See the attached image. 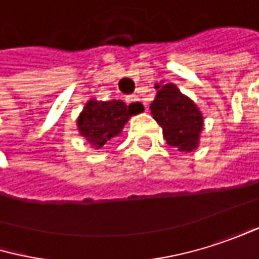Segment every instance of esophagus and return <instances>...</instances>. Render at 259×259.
Returning a JSON list of instances; mask_svg holds the SVG:
<instances>
[{"label":"esophagus","instance_id":"obj_1","mask_svg":"<svg viewBox=\"0 0 259 259\" xmlns=\"http://www.w3.org/2000/svg\"><path fill=\"white\" fill-rule=\"evenodd\" d=\"M125 101H127V104H131V106H135V107H143V109H146L147 110V104L138 97V95H128V97H125Z\"/></svg>","mask_w":259,"mask_h":259}]
</instances>
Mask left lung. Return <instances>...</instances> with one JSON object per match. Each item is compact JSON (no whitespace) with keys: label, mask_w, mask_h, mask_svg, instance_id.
I'll return each mask as SVG.
<instances>
[{"label":"left lung","mask_w":259,"mask_h":259,"mask_svg":"<svg viewBox=\"0 0 259 259\" xmlns=\"http://www.w3.org/2000/svg\"><path fill=\"white\" fill-rule=\"evenodd\" d=\"M156 97L150 104L153 118L162 127L168 146L182 153L194 152L200 144L203 115L197 104L175 83H156Z\"/></svg>","instance_id":"8db88e82"}]
</instances>
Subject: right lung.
Wrapping results in <instances>:
<instances>
[{
  "instance_id": "1",
  "label": "right lung",
  "mask_w": 259,
  "mask_h": 259,
  "mask_svg": "<svg viewBox=\"0 0 259 259\" xmlns=\"http://www.w3.org/2000/svg\"><path fill=\"white\" fill-rule=\"evenodd\" d=\"M135 113L132 106L121 100L89 98L77 118V131L92 149L100 150L106 143L121 135L125 122Z\"/></svg>"
}]
</instances>
